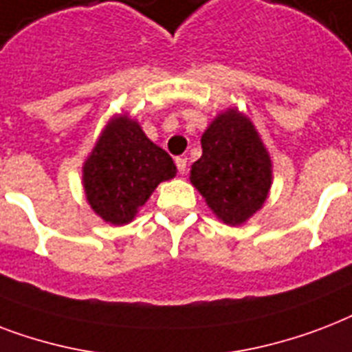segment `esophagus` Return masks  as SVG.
<instances>
[{"label": "esophagus", "instance_id": "34e87169", "mask_svg": "<svg viewBox=\"0 0 352 352\" xmlns=\"http://www.w3.org/2000/svg\"><path fill=\"white\" fill-rule=\"evenodd\" d=\"M176 167H178L179 174H185V170H187V157H176Z\"/></svg>", "mask_w": 352, "mask_h": 352}]
</instances>
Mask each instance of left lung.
<instances>
[{
  "instance_id": "left-lung-1",
  "label": "left lung",
  "mask_w": 352,
  "mask_h": 352,
  "mask_svg": "<svg viewBox=\"0 0 352 352\" xmlns=\"http://www.w3.org/2000/svg\"><path fill=\"white\" fill-rule=\"evenodd\" d=\"M190 182L226 224H242L261 209L272 185V163L242 113L228 110L209 124Z\"/></svg>"
}]
</instances>
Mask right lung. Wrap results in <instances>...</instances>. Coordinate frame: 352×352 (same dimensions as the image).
Masks as SVG:
<instances>
[{
	"label": "right lung",
	"mask_w": 352,
	"mask_h": 352,
	"mask_svg": "<svg viewBox=\"0 0 352 352\" xmlns=\"http://www.w3.org/2000/svg\"><path fill=\"white\" fill-rule=\"evenodd\" d=\"M174 174L173 157L154 145L138 122L117 117L84 163V190L100 219L122 226L135 217L157 185Z\"/></svg>",
	"instance_id": "add662e5"
}]
</instances>
